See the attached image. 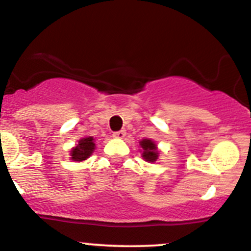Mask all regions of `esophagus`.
Segmentation results:
<instances>
[{"label":"esophagus","instance_id":"obj_1","mask_svg":"<svg viewBox=\"0 0 251 251\" xmlns=\"http://www.w3.org/2000/svg\"><path fill=\"white\" fill-rule=\"evenodd\" d=\"M125 134H126L125 129H120V131L113 132V137L114 138H118V139H123V138L125 137Z\"/></svg>","mask_w":251,"mask_h":251}]
</instances>
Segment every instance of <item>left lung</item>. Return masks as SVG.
<instances>
[{"label": "left lung", "instance_id": "left-lung-1", "mask_svg": "<svg viewBox=\"0 0 251 251\" xmlns=\"http://www.w3.org/2000/svg\"><path fill=\"white\" fill-rule=\"evenodd\" d=\"M140 146H142L143 149L142 157L146 160V162L154 163L155 160L158 159L159 152H158L157 145H155L154 142H152L151 139H143L142 142H140Z\"/></svg>", "mask_w": 251, "mask_h": 251}]
</instances>
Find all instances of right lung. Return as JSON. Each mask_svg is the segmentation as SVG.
I'll use <instances>...</instances> for the list:
<instances>
[{"label":"right lung","instance_id":"1","mask_svg":"<svg viewBox=\"0 0 251 251\" xmlns=\"http://www.w3.org/2000/svg\"><path fill=\"white\" fill-rule=\"evenodd\" d=\"M94 149H96V144H94L93 137H86L79 140L75 148L72 149L71 151V159L74 162H82L93 153Z\"/></svg>","mask_w":251,"mask_h":251}]
</instances>
